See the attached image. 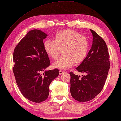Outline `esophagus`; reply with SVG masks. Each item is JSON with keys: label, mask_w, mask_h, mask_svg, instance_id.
Segmentation results:
<instances>
[{"label": "esophagus", "mask_w": 121, "mask_h": 121, "mask_svg": "<svg viewBox=\"0 0 121 121\" xmlns=\"http://www.w3.org/2000/svg\"><path fill=\"white\" fill-rule=\"evenodd\" d=\"M64 72H65L64 71H63V70H59V74L61 75L62 74L64 73Z\"/></svg>", "instance_id": "obj_1"}]
</instances>
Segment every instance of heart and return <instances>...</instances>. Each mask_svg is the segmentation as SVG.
<instances>
[{
  "label": "heart",
  "instance_id": "1",
  "mask_svg": "<svg viewBox=\"0 0 121 121\" xmlns=\"http://www.w3.org/2000/svg\"><path fill=\"white\" fill-rule=\"evenodd\" d=\"M53 39L44 42L46 53L53 59H57L62 51L65 55L54 63V67L66 69L72 67L74 62H82L87 56L89 41L86 36L75 30H65L57 32Z\"/></svg>",
  "mask_w": 121,
  "mask_h": 121
}]
</instances>
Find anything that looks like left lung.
Here are the masks:
<instances>
[{"mask_svg":"<svg viewBox=\"0 0 121 121\" xmlns=\"http://www.w3.org/2000/svg\"><path fill=\"white\" fill-rule=\"evenodd\" d=\"M93 43L88 55L76 69L83 73L82 77L70 72V94L75 100L87 102L102 91L110 68L108 48L102 38L91 30Z\"/></svg>","mask_w":121,"mask_h":121,"instance_id":"obj_1","label":"left lung"}]
</instances>
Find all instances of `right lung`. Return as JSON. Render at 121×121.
Wrapping results in <instances>:
<instances>
[{
    "label": "right lung",
    "instance_id": "add662e5",
    "mask_svg": "<svg viewBox=\"0 0 121 121\" xmlns=\"http://www.w3.org/2000/svg\"><path fill=\"white\" fill-rule=\"evenodd\" d=\"M47 36L40 30H30L13 52V72L17 85L25 98L35 103L42 102L48 98L49 86L59 74L56 68L46 70L51 64L43 48V40ZM43 71L44 73L42 76Z\"/></svg>",
    "mask_w": 121,
    "mask_h": 121
}]
</instances>
